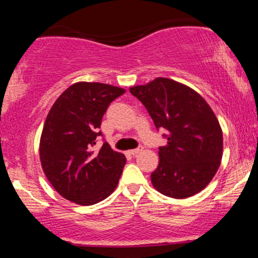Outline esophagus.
Returning <instances> with one entry per match:
<instances>
[{
  "mask_svg": "<svg viewBox=\"0 0 258 258\" xmlns=\"http://www.w3.org/2000/svg\"><path fill=\"white\" fill-rule=\"evenodd\" d=\"M142 150H143V147H138V148H136V149H132V150H130V154H131V155H133V156H135V155H137V154L138 153H141L142 152Z\"/></svg>",
  "mask_w": 258,
  "mask_h": 258,
  "instance_id": "esophagus-1",
  "label": "esophagus"
}]
</instances>
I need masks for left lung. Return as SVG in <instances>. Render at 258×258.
I'll list each match as a JSON object with an SVG mask.
<instances>
[{
  "label": "left lung",
  "mask_w": 258,
  "mask_h": 258,
  "mask_svg": "<svg viewBox=\"0 0 258 258\" xmlns=\"http://www.w3.org/2000/svg\"><path fill=\"white\" fill-rule=\"evenodd\" d=\"M130 92L142 102L156 130L167 139L159 148L154 188L166 197L185 199L203 190L221 165L223 135L215 112L198 92L171 79L158 78Z\"/></svg>",
  "instance_id": "left-lung-1"
}]
</instances>
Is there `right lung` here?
Here are the masks:
<instances>
[{
	"label": "right lung",
	"instance_id": "add662e5",
	"mask_svg": "<svg viewBox=\"0 0 258 258\" xmlns=\"http://www.w3.org/2000/svg\"><path fill=\"white\" fill-rule=\"evenodd\" d=\"M123 88L99 82H76L67 88L47 115L40 139L42 170L61 197L93 205L116 188L126 158L106 142L94 150L102 117Z\"/></svg>",
	"mask_w": 258,
	"mask_h": 258
}]
</instances>
